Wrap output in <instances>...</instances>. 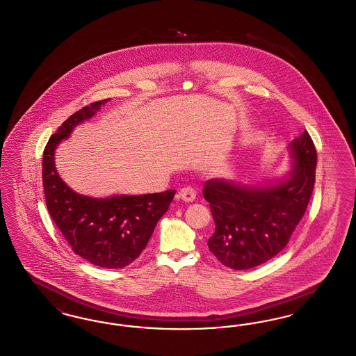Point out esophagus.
<instances>
[{
  "label": "esophagus",
  "mask_w": 356,
  "mask_h": 356,
  "mask_svg": "<svg viewBox=\"0 0 356 356\" xmlns=\"http://www.w3.org/2000/svg\"><path fill=\"white\" fill-rule=\"evenodd\" d=\"M177 197L185 202H192L196 199V191L192 186H184L183 189H180Z\"/></svg>",
  "instance_id": "esophagus-1"
}]
</instances>
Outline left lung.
I'll use <instances>...</instances> for the list:
<instances>
[{
    "instance_id": "1",
    "label": "left lung",
    "mask_w": 356,
    "mask_h": 356,
    "mask_svg": "<svg viewBox=\"0 0 356 356\" xmlns=\"http://www.w3.org/2000/svg\"><path fill=\"white\" fill-rule=\"evenodd\" d=\"M291 170L277 180L243 184L212 179L204 186L216 230L209 250L225 266L246 270L282 252L313 193L316 151L307 131L289 145Z\"/></svg>"
}]
</instances>
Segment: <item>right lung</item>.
I'll return each instance as SVG.
<instances>
[{
    "label": "right lung",
    "mask_w": 356,
    "mask_h": 356,
    "mask_svg": "<svg viewBox=\"0 0 356 356\" xmlns=\"http://www.w3.org/2000/svg\"><path fill=\"white\" fill-rule=\"evenodd\" d=\"M107 102L99 100L74 113L50 138L43 151L42 184L49 213L72 252L95 266L119 269L142 254L176 191L91 197L76 193L60 179L54 161L58 145Z\"/></svg>",
    "instance_id": "add662e5"
}]
</instances>
